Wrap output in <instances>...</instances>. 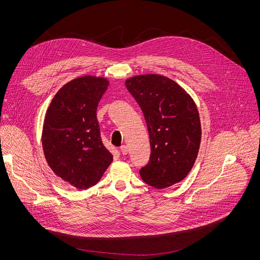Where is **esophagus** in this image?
Listing matches in <instances>:
<instances>
[{
	"label": "esophagus",
	"mask_w": 260,
	"mask_h": 260,
	"mask_svg": "<svg viewBox=\"0 0 260 260\" xmlns=\"http://www.w3.org/2000/svg\"><path fill=\"white\" fill-rule=\"evenodd\" d=\"M120 151H121V153H122L123 155H126V154L128 153V147H127L126 145H122V146L120 147Z\"/></svg>",
	"instance_id": "obj_1"
}]
</instances>
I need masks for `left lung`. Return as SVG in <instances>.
I'll use <instances>...</instances> for the list:
<instances>
[{
  "label": "left lung",
  "mask_w": 260,
  "mask_h": 260,
  "mask_svg": "<svg viewBox=\"0 0 260 260\" xmlns=\"http://www.w3.org/2000/svg\"><path fill=\"white\" fill-rule=\"evenodd\" d=\"M125 85L141 108L149 135L151 156L139 171L142 180L159 189L180 182L192 170L201 141L194 100L160 75L135 76Z\"/></svg>",
  "instance_id": "left-lung-1"
}]
</instances>
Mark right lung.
Wrapping results in <instances>:
<instances>
[{"label":"right lung","mask_w":260,"mask_h":260,"mask_svg":"<svg viewBox=\"0 0 260 260\" xmlns=\"http://www.w3.org/2000/svg\"><path fill=\"white\" fill-rule=\"evenodd\" d=\"M109 82L83 76L68 82L46 112L42 145L49 168L79 189L97 183L113 161L102 143L97 107Z\"/></svg>","instance_id":"right-lung-1"}]
</instances>
